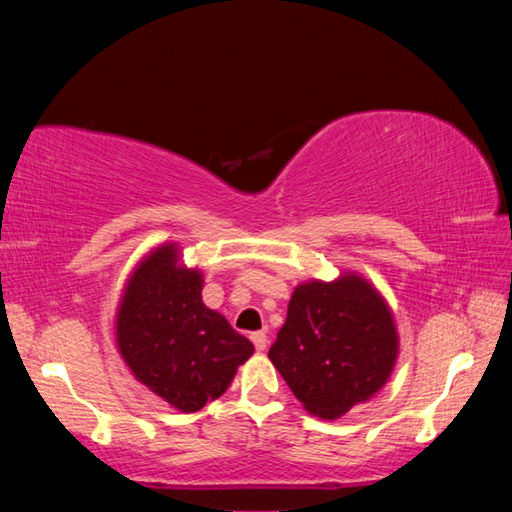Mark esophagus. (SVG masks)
Masks as SVG:
<instances>
[{"label":"esophagus","mask_w":512,"mask_h":512,"mask_svg":"<svg viewBox=\"0 0 512 512\" xmlns=\"http://www.w3.org/2000/svg\"><path fill=\"white\" fill-rule=\"evenodd\" d=\"M250 341H253L257 352H264L268 348V336L264 332H253L250 334Z\"/></svg>","instance_id":"1"}]
</instances>
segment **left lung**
Segmentation results:
<instances>
[{"label": "left lung", "mask_w": 512, "mask_h": 512, "mask_svg": "<svg viewBox=\"0 0 512 512\" xmlns=\"http://www.w3.org/2000/svg\"><path fill=\"white\" fill-rule=\"evenodd\" d=\"M268 359L309 413L339 418L391 377L397 359L391 309L357 275L300 284Z\"/></svg>", "instance_id": "left-lung-1"}]
</instances>
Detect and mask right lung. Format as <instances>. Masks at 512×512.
I'll use <instances>...</instances> for the list:
<instances>
[{"label": "right lung", "mask_w": 512, "mask_h": 512, "mask_svg": "<svg viewBox=\"0 0 512 512\" xmlns=\"http://www.w3.org/2000/svg\"><path fill=\"white\" fill-rule=\"evenodd\" d=\"M203 277L178 266L162 246L135 268L117 314L119 352L133 375L183 413L228 391L237 366L255 352L201 298Z\"/></svg>", "instance_id": "1"}]
</instances>
